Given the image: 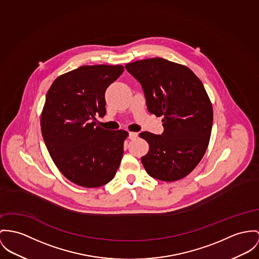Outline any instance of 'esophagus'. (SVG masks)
<instances>
[{"label": "esophagus", "mask_w": 259, "mask_h": 259, "mask_svg": "<svg viewBox=\"0 0 259 259\" xmlns=\"http://www.w3.org/2000/svg\"><path fill=\"white\" fill-rule=\"evenodd\" d=\"M138 137V133L136 132H129V139L134 140Z\"/></svg>", "instance_id": "obj_1"}]
</instances>
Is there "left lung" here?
I'll use <instances>...</instances> for the list:
<instances>
[{
	"label": "left lung",
	"instance_id": "left-lung-1",
	"mask_svg": "<svg viewBox=\"0 0 259 259\" xmlns=\"http://www.w3.org/2000/svg\"><path fill=\"white\" fill-rule=\"evenodd\" d=\"M142 85L150 113L162 116L163 132L140 133L150 146L141 160L154 179L176 181L203 158L211 136L213 108L202 81L187 67L162 58L125 65Z\"/></svg>",
	"mask_w": 259,
	"mask_h": 259
}]
</instances>
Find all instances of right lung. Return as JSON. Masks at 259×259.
I'll use <instances>...</instances> for the list:
<instances>
[{"instance_id": "obj_1", "label": "right lung", "mask_w": 259, "mask_h": 259, "mask_svg": "<svg viewBox=\"0 0 259 259\" xmlns=\"http://www.w3.org/2000/svg\"><path fill=\"white\" fill-rule=\"evenodd\" d=\"M121 65L81 66L58 77L47 92L41 132L62 175L82 187H100L115 177L128 136L96 126L106 113L104 94L119 78Z\"/></svg>"}]
</instances>
